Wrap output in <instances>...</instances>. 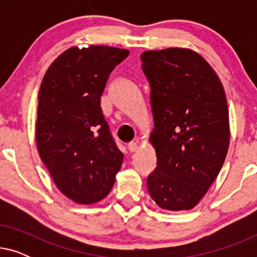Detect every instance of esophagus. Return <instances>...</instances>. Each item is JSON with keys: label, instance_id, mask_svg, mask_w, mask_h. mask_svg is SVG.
<instances>
[{"label": "esophagus", "instance_id": "1", "mask_svg": "<svg viewBox=\"0 0 257 257\" xmlns=\"http://www.w3.org/2000/svg\"><path fill=\"white\" fill-rule=\"evenodd\" d=\"M127 149H128L130 152L133 153V152H136L137 150H138V145H137V143H135V142L130 143L128 145H127Z\"/></svg>", "mask_w": 257, "mask_h": 257}]
</instances>
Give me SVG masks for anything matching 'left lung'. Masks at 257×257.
Instances as JSON below:
<instances>
[{
	"mask_svg": "<svg viewBox=\"0 0 257 257\" xmlns=\"http://www.w3.org/2000/svg\"><path fill=\"white\" fill-rule=\"evenodd\" d=\"M151 85L154 128L150 143L157 168L147 178L160 208L198 205L219 174L229 147V113L222 83L198 52L187 48L140 56Z\"/></svg>",
	"mask_w": 257,
	"mask_h": 257,
	"instance_id": "left-lung-1",
	"label": "left lung"
}]
</instances>
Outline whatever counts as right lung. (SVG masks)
I'll return each instance as SVG.
<instances>
[{
  "mask_svg": "<svg viewBox=\"0 0 257 257\" xmlns=\"http://www.w3.org/2000/svg\"><path fill=\"white\" fill-rule=\"evenodd\" d=\"M130 54L93 45L62 52L38 92L36 146L56 187L72 201L92 205L113 187L124 154L100 107L108 76Z\"/></svg>",
  "mask_w": 257,
  "mask_h": 257,
  "instance_id": "right-lung-1",
  "label": "right lung"
}]
</instances>
